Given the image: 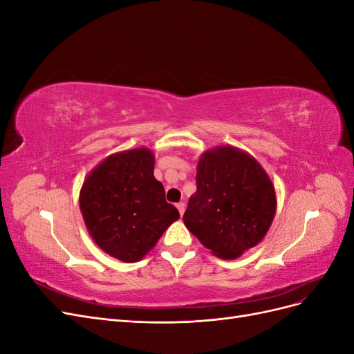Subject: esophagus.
<instances>
[{"label":"esophagus","instance_id":"esophagus-1","mask_svg":"<svg viewBox=\"0 0 354 354\" xmlns=\"http://www.w3.org/2000/svg\"><path fill=\"white\" fill-rule=\"evenodd\" d=\"M177 209H178V212H180V216H183L185 209H186V205H185L183 202H178V203H177Z\"/></svg>","mask_w":354,"mask_h":354}]
</instances>
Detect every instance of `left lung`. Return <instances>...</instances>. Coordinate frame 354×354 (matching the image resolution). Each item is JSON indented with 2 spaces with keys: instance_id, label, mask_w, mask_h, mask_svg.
Segmentation results:
<instances>
[{
  "instance_id": "8db88e82",
  "label": "left lung",
  "mask_w": 354,
  "mask_h": 354,
  "mask_svg": "<svg viewBox=\"0 0 354 354\" xmlns=\"http://www.w3.org/2000/svg\"><path fill=\"white\" fill-rule=\"evenodd\" d=\"M196 169L198 189L183 216L186 227L214 255L238 259L259 245L272 226V180L254 156L233 146L203 152Z\"/></svg>"
}]
</instances>
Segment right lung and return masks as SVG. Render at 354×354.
Returning <instances> with one entry per match:
<instances>
[{
	"mask_svg": "<svg viewBox=\"0 0 354 354\" xmlns=\"http://www.w3.org/2000/svg\"><path fill=\"white\" fill-rule=\"evenodd\" d=\"M147 147L106 158L85 178L80 208L93 241L115 259L136 263L151 251L180 214L165 201Z\"/></svg>",
	"mask_w": 354,
	"mask_h": 354,
	"instance_id": "add662e5",
	"label": "right lung"
}]
</instances>
